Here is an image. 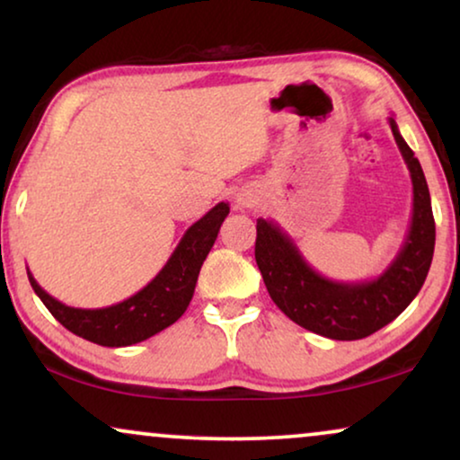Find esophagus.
I'll use <instances>...</instances> for the list:
<instances>
[{"mask_svg": "<svg viewBox=\"0 0 460 460\" xmlns=\"http://www.w3.org/2000/svg\"><path fill=\"white\" fill-rule=\"evenodd\" d=\"M253 203H255L253 197H247V194H243V197H238V205H241V207H251Z\"/></svg>", "mask_w": 460, "mask_h": 460, "instance_id": "34e87169", "label": "esophagus"}]
</instances>
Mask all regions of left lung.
<instances>
[{
    "instance_id": "obj_1",
    "label": "left lung",
    "mask_w": 460,
    "mask_h": 460,
    "mask_svg": "<svg viewBox=\"0 0 460 460\" xmlns=\"http://www.w3.org/2000/svg\"><path fill=\"white\" fill-rule=\"evenodd\" d=\"M412 180V219L400 253L375 280L337 282L324 279L299 253L279 224L257 219L255 261L270 297L293 323L316 335L356 341L398 318L423 287L436 247L429 188L420 163L389 117Z\"/></svg>"
}]
</instances>
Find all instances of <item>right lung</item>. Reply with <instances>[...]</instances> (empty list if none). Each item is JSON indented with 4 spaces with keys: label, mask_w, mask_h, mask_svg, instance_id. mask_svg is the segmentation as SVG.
I'll return each instance as SVG.
<instances>
[{
    "label": "right lung",
    "mask_w": 460,
    "mask_h": 460,
    "mask_svg": "<svg viewBox=\"0 0 460 460\" xmlns=\"http://www.w3.org/2000/svg\"><path fill=\"white\" fill-rule=\"evenodd\" d=\"M228 213V203H217L211 211H207L199 222L186 230L161 272L142 291L131 295L121 304L96 307V310L71 307L43 291L27 270L29 282L49 314L77 337L104 345V348H125V345L140 343L172 326L186 312L194 295V287H197L200 266L209 255L219 226Z\"/></svg>",
    "instance_id": "right-lung-1"
}]
</instances>
